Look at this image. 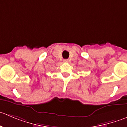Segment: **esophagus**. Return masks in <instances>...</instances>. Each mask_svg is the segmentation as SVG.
I'll use <instances>...</instances> for the list:
<instances>
[{
  "mask_svg": "<svg viewBox=\"0 0 127 127\" xmlns=\"http://www.w3.org/2000/svg\"><path fill=\"white\" fill-rule=\"evenodd\" d=\"M68 61H69L68 60H64V62H66V63H67V62H68Z\"/></svg>",
  "mask_w": 127,
  "mask_h": 127,
  "instance_id": "1",
  "label": "esophagus"
}]
</instances>
